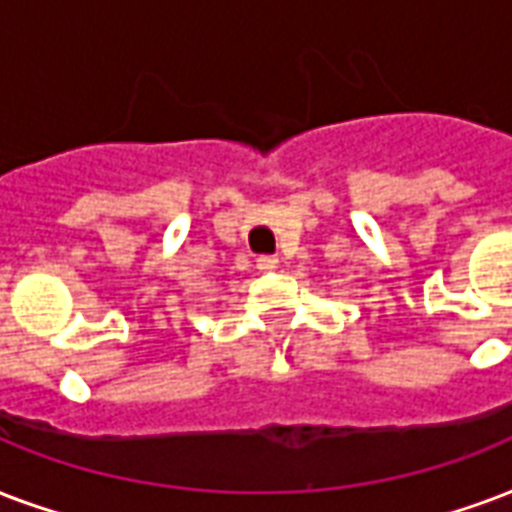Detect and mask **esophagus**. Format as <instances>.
I'll return each mask as SVG.
<instances>
[{"mask_svg":"<svg viewBox=\"0 0 512 512\" xmlns=\"http://www.w3.org/2000/svg\"><path fill=\"white\" fill-rule=\"evenodd\" d=\"M257 268H260V271H276V268H279V257L260 255L257 257Z\"/></svg>","mask_w":512,"mask_h":512,"instance_id":"obj_1","label":"esophagus"}]
</instances>
